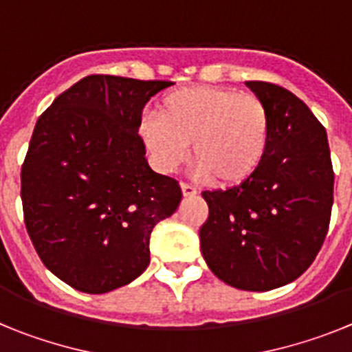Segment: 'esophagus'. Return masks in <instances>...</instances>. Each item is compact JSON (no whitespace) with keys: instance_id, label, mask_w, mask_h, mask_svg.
Returning a JSON list of instances; mask_svg holds the SVG:
<instances>
[{"instance_id":"34e87169","label":"esophagus","mask_w":352,"mask_h":352,"mask_svg":"<svg viewBox=\"0 0 352 352\" xmlns=\"http://www.w3.org/2000/svg\"><path fill=\"white\" fill-rule=\"evenodd\" d=\"M182 192L185 197H192V195L197 194V188L192 185H188V183H182Z\"/></svg>"}]
</instances>
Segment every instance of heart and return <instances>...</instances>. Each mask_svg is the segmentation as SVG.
<instances>
[{"label": "heart", "instance_id": "heart-1", "mask_svg": "<svg viewBox=\"0 0 352 352\" xmlns=\"http://www.w3.org/2000/svg\"><path fill=\"white\" fill-rule=\"evenodd\" d=\"M272 118L257 95L219 86H190L162 96L157 116L139 125L155 169L167 174L188 155L194 174L217 185H238L268 153Z\"/></svg>", "mask_w": 352, "mask_h": 352}]
</instances>
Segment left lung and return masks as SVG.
I'll return each mask as SVG.
<instances>
[{"instance_id": "left-lung-1", "label": "left lung", "mask_w": 352, "mask_h": 352, "mask_svg": "<svg viewBox=\"0 0 352 352\" xmlns=\"http://www.w3.org/2000/svg\"><path fill=\"white\" fill-rule=\"evenodd\" d=\"M272 118L268 153L250 178L227 190L203 192L210 217L201 252L220 280L243 291L282 287L321 250L333 206L328 135L285 88L248 80Z\"/></svg>"}]
</instances>
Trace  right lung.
Masks as SVG:
<instances>
[{
    "label": "right lung",
    "instance_id": "obj_1",
    "mask_svg": "<svg viewBox=\"0 0 352 352\" xmlns=\"http://www.w3.org/2000/svg\"><path fill=\"white\" fill-rule=\"evenodd\" d=\"M167 80L89 76L38 118L21 170L24 222L45 268L102 294L149 264V236L178 210V182L149 167L142 109Z\"/></svg>",
    "mask_w": 352,
    "mask_h": 352
}]
</instances>
